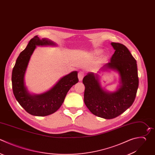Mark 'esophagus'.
<instances>
[{"mask_svg":"<svg viewBox=\"0 0 155 155\" xmlns=\"http://www.w3.org/2000/svg\"><path fill=\"white\" fill-rule=\"evenodd\" d=\"M84 75H85V73L82 71H80L79 73H78V78H79V81H82V79L84 78Z\"/></svg>","mask_w":155,"mask_h":155,"instance_id":"1","label":"esophagus"}]
</instances>
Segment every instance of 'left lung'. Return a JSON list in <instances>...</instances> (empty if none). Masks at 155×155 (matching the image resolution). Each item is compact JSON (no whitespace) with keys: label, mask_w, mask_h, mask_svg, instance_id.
Listing matches in <instances>:
<instances>
[{"label":"left lung","mask_w":155,"mask_h":155,"mask_svg":"<svg viewBox=\"0 0 155 155\" xmlns=\"http://www.w3.org/2000/svg\"><path fill=\"white\" fill-rule=\"evenodd\" d=\"M115 50L102 70H115L120 77L121 85L114 93L105 91L101 86L97 74L88 73L82 81L85 85L84 102L94 115L113 119L123 113L133 103L139 85L137 64L128 48L122 44L112 42Z\"/></svg>","instance_id":"obj_1"}]
</instances>
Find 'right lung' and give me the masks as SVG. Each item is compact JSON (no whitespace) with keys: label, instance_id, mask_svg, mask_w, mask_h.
Wrapping results in <instances>:
<instances>
[{"label":"right lung","instance_id":"1","mask_svg":"<svg viewBox=\"0 0 155 155\" xmlns=\"http://www.w3.org/2000/svg\"><path fill=\"white\" fill-rule=\"evenodd\" d=\"M54 45L47 39L41 40L38 36L32 38L26 48L18 56L12 72L13 94L24 110L33 116H45L56 111L62 105L71 87L78 82L77 71L61 78L49 91L39 95H31L24 85V75L36 45Z\"/></svg>","mask_w":155,"mask_h":155}]
</instances>
